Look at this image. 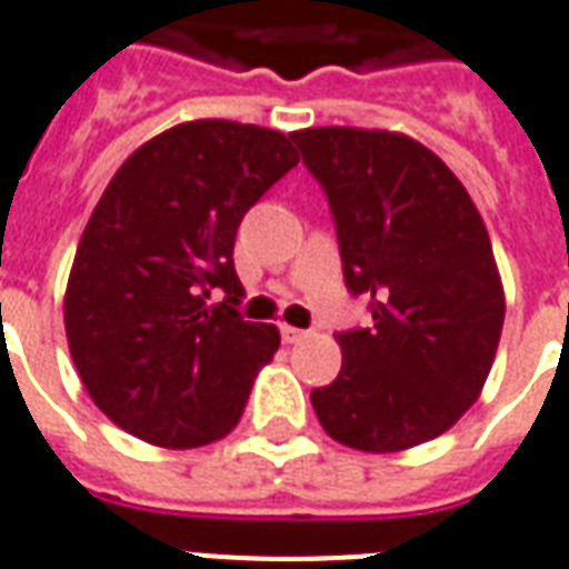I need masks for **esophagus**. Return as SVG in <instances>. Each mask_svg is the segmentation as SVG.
Instances as JSON below:
<instances>
[{
    "mask_svg": "<svg viewBox=\"0 0 569 569\" xmlns=\"http://www.w3.org/2000/svg\"><path fill=\"white\" fill-rule=\"evenodd\" d=\"M281 339H284L288 346H297V342H302V339H306V330H300V327L281 325Z\"/></svg>",
    "mask_w": 569,
    "mask_h": 569,
    "instance_id": "34e87169",
    "label": "esophagus"
}]
</instances>
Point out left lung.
Wrapping results in <instances>:
<instances>
[{
    "mask_svg": "<svg viewBox=\"0 0 569 569\" xmlns=\"http://www.w3.org/2000/svg\"><path fill=\"white\" fill-rule=\"evenodd\" d=\"M325 188L346 284L372 325L336 333L342 370L315 416L348 449L403 451L470 409L495 363L503 284L479 209L458 176L403 132H290Z\"/></svg>",
    "mask_w": 569,
    "mask_h": 569,
    "instance_id": "obj_1",
    "label": "left lung"
}]
</instances>
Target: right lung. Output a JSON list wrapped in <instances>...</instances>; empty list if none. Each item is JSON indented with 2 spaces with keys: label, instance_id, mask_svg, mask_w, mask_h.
Masks as SVG:
<instances>
[{
  "label": "right lung",
  "instance_id": "add662e5",
  "mask_svg": "<svg viewBox=\"0 0 569 569\" xmlns=\"http://www.w3.org/2000/svg\"><path fill=\"white\" fill-rule=\"evenodd\" d=\"M297 163L284 132L211 118L153 136L114 172L74 251L63 318L74 370L120 430L197 449L239 425L281 336L236 309V230Z\"/></svg>",
  "mask_w": 569,
  "mask_h": 569
}]
</instances>
